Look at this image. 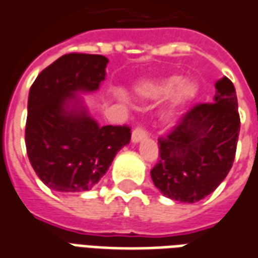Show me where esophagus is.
<instances>
[{
    "mask_svg": "<svg viewBox=\"0 0 258 258\" xmlns=\"http://www.w3.org/2000/svg\"><path fill=\"white\" fill-rule=\"evenodd\" d=\"M147 131L144 128H135L133 131V135H131V141L134 142V144H138V142L144 141L145 138H147Z\"/></svg>",
    "mask_w": 258,
    "mask_h": 258,
    "instance_id": "obj_1",
    "label": "esophagus"
}]
</instances>
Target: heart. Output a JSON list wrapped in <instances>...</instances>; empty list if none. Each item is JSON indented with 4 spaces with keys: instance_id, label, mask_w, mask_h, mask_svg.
<instances>
[{
    "instance_id": "obj_1",
    "label": "heart",
    "mask_w": 258,
    "mask_h": 258,
    "mask_svg": "<svg viewBox=\"0 0 258 258\" xmlns=\"http://www.w3.org/2000/svg\"><path fill=\"white\" fill-rule=\"evenodd\" d=\"M198 91V85L194 81H184L179 75L144 79L135 86V93L144 100H160L167 98L166 106L160 113V118L165 123L173 121L179 111L197 98ZM120 99L124 100L123 96H120Z\"/></svg>"
}]
</instances>
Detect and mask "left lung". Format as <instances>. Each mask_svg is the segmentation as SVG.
<instances>
[{"instance_id": "obj_1", "label": "left lung", "mask_w": 258, "mask_h": 258, "mask_svg": "<svg viewBox=\"0 0 258 258\" xmlns=\"http://www.w3.org/2000/svg\"><path fill=\"white\" fill-rule=\"evenodd\" d=\"M214 103L194 106L166 138H159V160L151 170L165 197L197 203L221 184L233 165L240 117L233 84H215Z\"/></svg>"}]
</instances>
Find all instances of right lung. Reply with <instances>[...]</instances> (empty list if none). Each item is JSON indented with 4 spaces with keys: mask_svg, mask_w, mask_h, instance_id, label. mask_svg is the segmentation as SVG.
Instances as JSON below:
<instances>
[{
    "mask_svg": "<svg viewBox=\"0 0 258 258\" xmlns=\"http://www.w3.org/2000/svg\"><path fill=\"white\" fill-rule=\"evenodd\" d=\"M107 62L99 54H66L29 91L26 151L39 179L54 191L91 190L130 144L127 125L100 127L79 96L99 91Z\"/></svg>",
    "mask_w": 258,
    "mask_h": 258,
    "instance_id": "1",
    "label": "right lung"
}]
</instances>
